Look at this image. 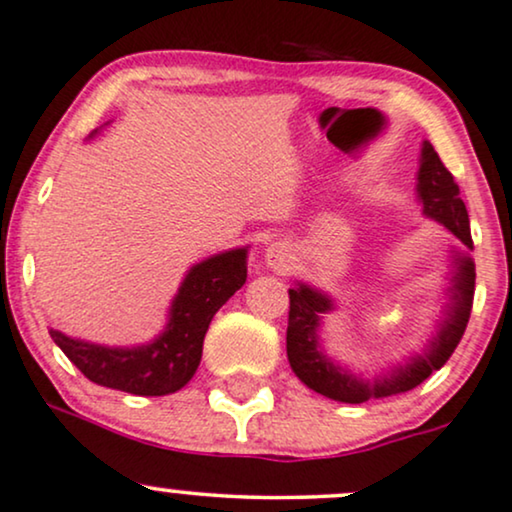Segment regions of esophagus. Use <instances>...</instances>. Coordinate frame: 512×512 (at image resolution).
Returning a JSON list of instances; mask_svg holds the SVG:
<instances>
[{
	"instance_id": "34e87169",
	"label": "esophagus",
	"mask_w": 512,
	"mask_h": 512,
	"mask_svg": "<svg viewBox=\"0 0 512 512\" xmlns=\"http://www.w3.org/2000/svg\"><path fill=\"white\" fill-rule=\"evenodd\" d=\"M264 260H267V267L278 271V274H283V271H288L295 264L293 250H290L288 245L281 243V241L267 245V252H264Z\"/></svg>"
}]
</instances>
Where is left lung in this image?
I'll return each instance as SVG.
<instances>
[{
	"instance_id": "8db88e82",
	"label": "left lung",
	"mask_w": 512,
	"mask_h": 512,
	"mask_svg": "<svg viewBox=\"0 0 512 512\" xmlns=\"http://www.w3.org/2000/svg\"><path fill=\"white\" fill-rule=\"evenodd\" d=\"M418 203L423 215L435 219L461 241L463 248H451L449 288H446L444 312L439 316L435 333L420 352L397 364L387 366L373 378L352 373L321 345L323 314H331L335 300L323 290L297 283L290 288V314L286 349L290 368L309 390L342 404H364L368 399H383L392 394L409 392L425 378L439 371L449 361L468 326L472 295H475V262H472L470 219L458 184L446 170L430 141L420 148V167L416 184Z\"/></svg>"
}]
</instances>
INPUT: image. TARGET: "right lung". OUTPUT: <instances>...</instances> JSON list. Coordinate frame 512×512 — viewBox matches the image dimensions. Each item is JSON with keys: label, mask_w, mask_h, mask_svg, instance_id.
Listing matches in <instances>:
<instances>
[{"label": "right lung", "mask_w": 512, "mask_h": 512, "mask_svg": "<svg viewBox=\"0 0 512 512\" xmlns=\"http://www.w3.org/2000/svg\"><path fill=\"white\" fill-rule=\"evenodd\" d=\"M245 278L248 248L224 250L193 264L170 304L165 328L144 345L108 347L70 338L54 328L49 335L92 383L139 397H163L181 390L193 378L212 316L243 286Z\"/></svg>", "instance_id": "add662e5"}]
</instances>
